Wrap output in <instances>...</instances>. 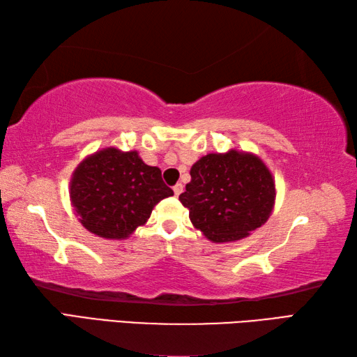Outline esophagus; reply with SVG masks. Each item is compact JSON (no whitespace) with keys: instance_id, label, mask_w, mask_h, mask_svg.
<instances>
[{"instance_id":"1","label":"esophagus","mask_w":357,"mask_h":357,"mask_svg":"<svg viewBox=\"0 0 357 357\" xmlns=\"http://www.w3.org/2000/svg\"><path fill=\"white\" fill-rule=\"evenodd\" d=\"M184 190V185L183 184H176L173 187V192H174V196H179L181 193H183Z\"/></svg>"}]
</instances>
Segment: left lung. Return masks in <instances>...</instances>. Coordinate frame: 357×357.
<instances>
[{
    "instance_id": "left-lung-1",
    "label": "left lung",
    "mask_w": 357,
    "mask_h": 357,
    "mask_svg": "<svg viewBox=\"0 0 357 357\" xmlns=\"http://www.w3.org/2000/svg\"><path fill=\"white\" fill-rule=\"evenodd\" d=\"M192 181L179 201L195 229L211 242H234L268 221L276 199L273 174L259 156L229 150L192 165Z\"/></svg>"
}]
</instances>
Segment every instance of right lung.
<instances>
[{"instance_id":"obj_1","label":"right lung","mask_w":357,"mask_h":357,"mask_svg":"<svg viewBox=\"0 0 357 357\" xmlns=\"http://www.w3.org/2000/svg\"><path fill=\"white\" fill-rule=\"evenodd\" d=\"M70 202L86 230L105 239H127L147 222L159 201L173 195L158 167L138 151L116 147L86 156L72 173Z\"/></svg>"}]
</instances>
